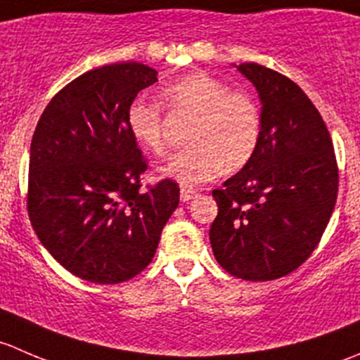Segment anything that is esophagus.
Wrapping results in <instances>:
<instances>
[{
  "label": "esophagus",
  "instance_id": "1",
  "mask_svg": "<svg viewBox=\"0 0 360 360\" xmlns=\"http://www.w3.org/2000/svg\"><path fill=\"white\" fill-rule=\"evenodd\" d=\"M197 197H198V191L193 190V188H186V186L181 188V202H190Z\"/></svg>",
  "mask_w": 360,
  "mask_h": 360
}]
</instances>
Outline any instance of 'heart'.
I'll return each mask as SVG.
<instances>
[{
    "label": "heart",
    "mask_w": 360,
    "mask_h": 360,
    "mask_svg": "<svg viewBox=\"0 0 360 360\" xmlns=\"http://www.w3.org/2000/svg\"><path fill=\"white\" fill-rule=\"evenodd\" d=\"M165 106L195 120L188 132L186 150L172 155L162 167L165 177L181 186H198L223 170L242 169L256 153L261 139L257 104L244 92L207 72H191L170 83L162 92ZM127 127L141 148L165 153L163 115L157 103L134 99L127 108Z\"/></svg>",
    "instance_id": "heart-1"
}]
</instances>
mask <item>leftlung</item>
<instances>
[{
    "mask_svg": "<svg viewBox=\"0 0 360 360\" xmlns=\"http://www.w3.org/2000/svg\"><path fill=\"white\" fill-rule=\"evenodd\" d=\"M238 71L261 99V139L240 172L214 190L209 238L217 263L250 282L289 275L321 242L338 197L331 136L307 94L256 63Z\"/></svg>",
    "mask_w": 360,
    "mask_h": 360,
    "instance_id": "1",
    "label": "left lung"
}]
</instances>
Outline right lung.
Masks as SVG:
<instances>
[{
	"label": "right lung",
	"instance_id": "1",
	"mask_svg": "<svg viewBox=\"0 0 360 360\" xmlns=\"http://www.w3.org/2000/svg\"><path fill=\"white\" fill-rule=\"evenodd\" d=\"M158 72L141 63L83 72L53 96L31 141L27 214L39 242L76 277L120 284L144 270L179 205L170 179L148 170L127 108Z\"/></svg>",
	"mask_w": 360,
	"mask_h": 360
}]
</instances>
